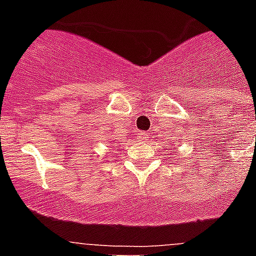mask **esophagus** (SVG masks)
Returning a JSON list of instances; mask_svg holds the SVG:
<instances>
[{"label":"esophagus","mask_w":256,"mask_h":256,"mask_svg":"<svg viewBox=\"0 0 256 256\" xmlns=\"http://www.w3.org/2000/svg\"><path fill=\"white\" fill-rule=\"evenodd\" d=\"M136 138H138L139 140H147L148 134L146 132H136Z\"/></svg>","instance_id":"1"}]
</instances>
